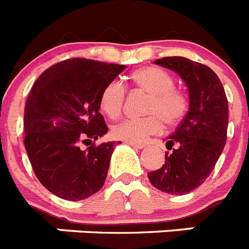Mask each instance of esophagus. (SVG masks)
Returning <instances> with one entry per match:
<instances>
[{
  "label": "esophagus",
  "mask_w": 249,
  "mask_h": 249,
  "mask_svg": "<svg viewBox=\"0 0 249 249\" xmlns=\"http://www.w3.org/2000/svg\"><path fill=\"white\" fill-rule=\"evenodd\" d=\"M128 145H131L132 147H136V149H145V145L142 143H135V142H127Z\"/></svg>",
  "instance_id": "esophagus-1"
}]
</instances>
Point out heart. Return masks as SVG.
<instances>
[{"label":"heart","mask_w":249,"mask_h":249,"mask_svg":"<svg viewBox=\"0 0 249 249\" xmlns=\"http://www.w3.org/2000/svg\"><path fill=\"white\" fill-rule=\"evenodd\" d=\"M131 80L137 89L150 94L143 118L124 120L112 128L114 139L126 142H143L151 135L161 132L164 122L173 126L179 122L188 109L187 96L174 89V79L169 73L154 66H143L131 73ZM124 88L118 81L107 84L100 94V108L110 118H117L122 112Z\"/></svg>","instance_id":"b5f03b06"}]
</instances>
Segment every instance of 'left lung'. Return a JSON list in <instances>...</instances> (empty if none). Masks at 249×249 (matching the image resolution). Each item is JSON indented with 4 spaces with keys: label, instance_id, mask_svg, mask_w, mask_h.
<instances>
[{
    "label": "left lung",
    "instance_id": "8db88e82",
    "mask_svg": "<svg viewBox=\"0 0 249 249\" xmlns=\"http://www.w3.org/2000/svg\"><path fill=\"white\" fill-rule=\"evenodd\" d=\"M155 65L179 75L188 89V112L176 132L165 137V164L147 173L150 183L170 195H184L202 184L227 142L228 99L213 70L184 57H164Z\"/></svg>",
    "mask_w": 249,
    "mask_h": 249
}]
</instances>
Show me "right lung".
<instances>
[{
  "mask_svg": "<svg viewBox=\"0 0 249 249\" xmlns=\"http://www.w3.org/2000/svg\"><path fill=\"white\" fill-rule=\"evenodd\" d=\"M124 65L71 58L39 76L24 114L25 145L39 182L63 200H85L106 182L114 142L81 149L108 132L100 94Z\"/></svg>",
  "mask_w": 249,
  "mask_h": 249,
  "instance_id": "right-lung-1",
  "label": "right lung"
}]
</instances>
